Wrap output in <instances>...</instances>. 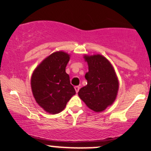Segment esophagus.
<instances>
[{
  "label": "esophagus",
  "instance_id": "obj_1",
  "mask_svg": "<svg viewBox=\"0 0 151 151\" xmlns=\"http://www.w3.org/2000/svg\"><path fill=\"white\" fill-rule=\"evenodd\" d=\"M74 89H75L76 93H78L79 92V90H80V87H79V86H75V87H74Z\"/></svg>",
  "mask_w": 151,
  "mask_h": 151
}]
</instances>
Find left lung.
Listing matches in <instances>:
<instances>
[{
    "label": "left lung",
    "instance_id": "8db88e82",
    "mask_svg": "<svg viewBox=\"0 0 151 151\" xmlns=\"http://www.w3.org/2000/svg\"><path fill=\"white\" fill-rule=\"evenodd\" d=\"M88 64L87 85L80 88V98L94 112H102L115 101L119 83L113 66L101 55H85Z\"/></svg>",
    "mask_w": 151,
    "mask_h": 151
}]
</instances>
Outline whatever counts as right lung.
Segmentation results:
<instances>
[{"mask_svg": "<svg viewBox=\"0 0 151 151\" xmlns=\"http://www.w3.org/2000/svg\"><path fill=\"white\" fill-rule=\"evenodd\" d=\"M69 56L64 52H55L46 58L32 74L30 84L33 96L38 104L50 114L63 110L76 93L66 72Z\"/></svg>", "mask_w": 151, "mask_h": 151, "instance_id": "obj_1", "label": "right lung"}]
</instances>
